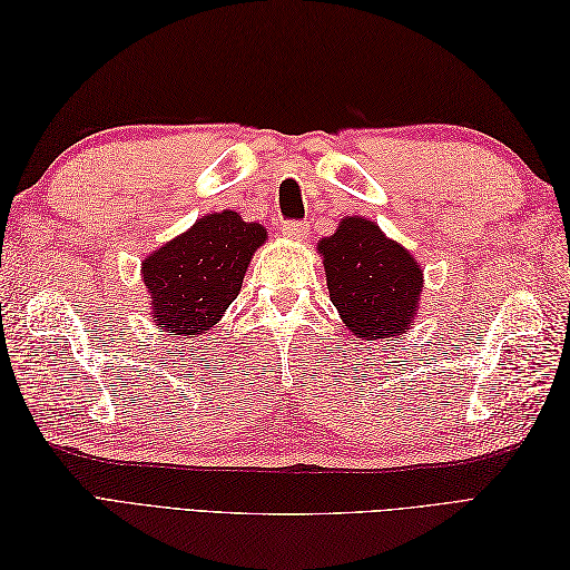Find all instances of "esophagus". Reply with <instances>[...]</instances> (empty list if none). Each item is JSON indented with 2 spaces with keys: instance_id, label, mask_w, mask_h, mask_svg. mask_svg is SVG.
Here are the masks:
<instances>
[{
  "instance_id": "1",
  "label": "esophagus",
  "mask_w": 570,
  "mask_h": 570,
  "mask_svg": "<svg viewBox=\"0 0 570 570\" xmlns=\"http://www.w3.org/2000/svg\"><path fill=\"white\" fill-rule=\"evenodd\" d=\"M281 230L289 239H304L308 235V226H306V223H302V220H283Z\"/></svg>"
}]
</instances>
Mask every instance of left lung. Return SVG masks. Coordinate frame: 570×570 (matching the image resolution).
<instances>
[{
    "label": "left lung",
    "instance_id": "1",
    "mask_svg": "<svg viewBox=\"0 0 570 570\" xmlns=\"http://www.w3.org/2000/svg\"><path fill=\"white\" fill-rule=\"evenodd\" d=\"M331 302L361 340H390L409 331L419 312L423 271L373 220L347 216L318 243Z\"/></svg>",
    "mask_w": 570,
    "mask_h": 570
}]
</instances>
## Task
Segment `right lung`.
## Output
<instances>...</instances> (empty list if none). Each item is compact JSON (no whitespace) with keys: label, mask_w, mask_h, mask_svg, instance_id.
<instances>
[{"label":"right lung","mask_w":570,"mask_h":570,"mask_svg":"<svg viewBox=\"0 0 570 570\" xmlns=\"http://www.w3.org/2000/svg\"><path fill=\"white\" fill-rule=\"evenodd\" d=\"M264 243L262 223H247L226 209L199 218L149 254L142 281L159 331L202 335L214 327L239 295L252 256Z\"/></svg>","instance_id":"obj_1"}]
</instances>
